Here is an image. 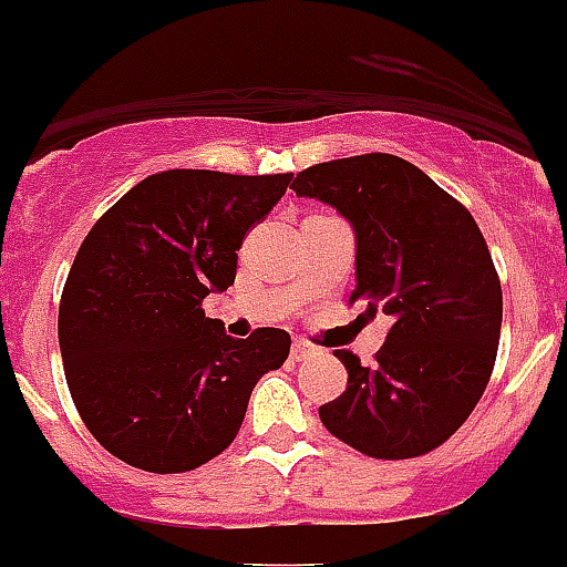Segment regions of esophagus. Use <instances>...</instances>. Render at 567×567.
Wrapping results in <instances>:
<instances>
[{"label": "esophagus", "instance_id": "34e87169", "mask_svg": "<svg viewBox=\"0 0 567 567\" xmlns=\"http://www.w3.org/2000/svg\"><path fill=\"white\" fill-rule=\"evenodd\" d=\"M311 350H315V344L306 342L303 337H298V339H295V342H292V359H298V361L306 359V355H309Z\"/></svg>", "mask_w": 567, "mask_h": 567}]
</instances>
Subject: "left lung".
<instances>
[{
  "mask_svg": "<svg viewBox=\"0 0 567 567\" xmlns=\"http://www.w3.org/2000/svg\"><path fill=\"white\" fill-rule=\"evenodd\" d=\"M292 188L350 219V306L392 317L373 364L333 350L348 386L320 406L322 425L373 460L440 449L476 409L498 353L504 300L476 219L425 172L386 153L309 166Z\"/></svg>",
  "mask_w": 567,
  "mask_h": 567,
  "instance_id": "obj_1",
  "label": "left lung"
}]
</instances>
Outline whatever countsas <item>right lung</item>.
Instances as JSON below:
<instances>
[{
  "label": "right lung",
  "mask_w": 567,
  "mask_h": 567,
  "mask_svg": "<svg viewBox=\"0 0 567 567\" xmlns=\"http://www.w3.org/2000/svg\"><path fill=\"white\" fill-rule=\"evenodd\" d=\"M287 175L169 169L94 223L69 269L58 342L69 392L107 454L186 473L223 454L252 386L289 355L287 331L225 333L203 300L236 278V250L284 197Z\"/></svg>",
  "instance_id": "1"
}]
</instances>
